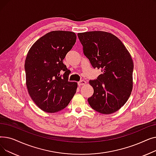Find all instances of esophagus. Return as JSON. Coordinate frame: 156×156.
<instances>
[{"label": "esophagus", "instance_id": "obj_1", "mask_svg": "<svg viewBox=\"0 0 156 156\" xmlns=\"http://www.w3.org/2000/svg\"><path fill=\"white\" fill-rule=\"evenodd\" d=\"M78 85H85L86 84V81H84V80H81V81H80L78 83Z\"/></svg>", "mask_w": 156, "mask_h": 156}]
</instances>
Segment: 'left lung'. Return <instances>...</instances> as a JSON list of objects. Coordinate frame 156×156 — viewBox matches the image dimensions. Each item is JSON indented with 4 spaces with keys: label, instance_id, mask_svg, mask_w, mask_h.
Wrapping results in <instances>:
<instances>
[{
    "label": "left lung",
    "instance_id": "1",
    "mask_svg": "<svg viewBox=\"0 0 156 156\" xmlns=\"http://www.w3.org/2000/svg\"><path fill=\"white\" fill-rule=\"evenodd\" d=\"M85 55L92 67L101 69L96 80H90L94 94L88 99L91 108L101 114L118 111L126 102L133 88V62L121 41L108 32L79 33Z\"/></svg>",
    "mask_w": 156,
    "mask_h": 156
}]
</instances>
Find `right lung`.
Returning a JSON list of instances; mask_svg holds the SVG:
<instances>
[{
	"instance_id": "right-lung-1",
	"label": "right lung",
	"mask_w": 156,
	"mask_h": 156,
	"mask_svg": "<svg viewBox=\"0 0 156 156\" xmlns=\"http://www.w3.org/2000/svg\"><path fill=\"white\" fill-rule=\"evenodd\" d=\"M76 40L74 32L52 31L37 40L27 54L24 69L28 92L45 112L64 109L76 92L78 84L68 81L69 69L62 62Z\"/></svg>"
}]
</instances>
